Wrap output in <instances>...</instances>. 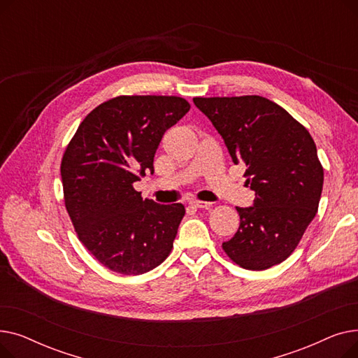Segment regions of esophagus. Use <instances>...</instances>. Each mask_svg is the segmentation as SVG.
<instances>
[{
    "instance_id": "esophagus-1",
    "label": "esophagus",
    "mask_w": 358,
    "mask_h": 358,
    "mask_svg": "<svg viewBox=\"0 0 358 358\" xmlns=\"http://www.w3.org/2000/svg\"><path fill=\"white\" fill-rule=\"evenodd\" d=\"M190 204L193 206V208H197V209H208V208H210L212 203L201 201V200H192Z\"/></svg>"
}]
</instances>
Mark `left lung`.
I'll return each mask as SVG.
<instances>
[{
	"mask_svg": "<svg viewBox=\"0 0 358 358\" xmlns=\"http://www.w3.org/2000/svg\"><path fill=\"white\" fill-rule=\"evenodd\" d=\"M223 138L234 164L247 165L255 192L250 208H236L238 232L222 247L238 266L267 270L285 261L313 220L324 168L309 131L289 113L259 96L193 99Z\"/></svg>",
	"mask_w": 358,
	"mask_h": 358,
	"instance_id": "left-lung-1",
	"label": "left lung"
}]
</instances>
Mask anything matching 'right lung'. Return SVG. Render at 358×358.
Masks as SVG:
<instances>
[{"instance_id": "obj_1", "label": "right lung", "mask_w": 358, "mask_h": 358, "mask_svg": "<svg viewBox=\"0 0 358 358\" xmlns=\"http://www.w3.org/2000/svg\"><path fill=\"white\" fill-rule=\"evenodd\" d=\"M189 110L174 96L111 99L83 120L65 150L68 215L85 248L111 271L148 273L173 248L184 206L143 200L134 182L154 174L164 134Z\"/></svg>"}]
</instances>
